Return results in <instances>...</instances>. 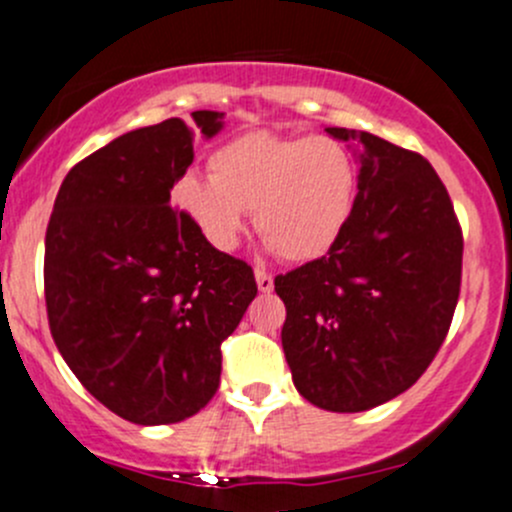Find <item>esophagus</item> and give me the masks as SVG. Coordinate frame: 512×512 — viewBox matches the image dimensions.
<instances>
[{
    "instance_id": "34e87169",
    "label": "esophagus",
    "mask_w": 512,
    "mask_h": 512,
    "mask_svg": "<svg viewBox=\"0 0 512 512\" xmlns=\"http://www.w3.org/2000/svg\"><path fill=\"white\" fill-rule=\"evenodd\" d=\"M255 280H257V290L260 292H272V287H275V277L265 270H257Z\"/></svg>"
}]
</instances>
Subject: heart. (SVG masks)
Segmentation results:
<instances>
[{"instance_id": "obj_1", "label": "heart", "mask_w": 512, "mask_h": 512, "mask_svg": "<svg viewBox=\"0 0 512 512\" xmlns=\"http://www.w3.org/2000/svg\"><path fill=\"white\" fill-rule=\"evenodd\" d=\"M210 177L187 172L172 202L220 252L235 250L255 210V227L285 262H312L345 235L357 202V160L327 135L245 132L217 147Z\"/></svg>"}]
</instances>
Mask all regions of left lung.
<instances>
[{"label": "left lung", "instance_id": "8db88e82", "mask_svg": "<svg viewBox=\"0 0 512 512\" xmlns=\"http://www.w3.org/2000/svg\"><path fill=\"white\" fill-rule=\"evenodd\" d=\"M357 142V202L320 260L275 277L287 307L282 350L297 393L332 413L398 398L438 355L463 275V230L438 172L370 132Z\"/></svg>", "mask_w": 512, "mask_h": 512}]
</instances>
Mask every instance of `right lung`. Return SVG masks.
<instances>
[{
	"mask_svg": "<svg viewBox=\"0 0 512 512\" xmlns=\"http://www.w3.org/2000/svg\"><path fill=\"white\" fill-rule=\"evenodd\" d=\"M215 137L222 112H192ZM172 117L127 132L69 170L44 240L49 330L69 370L119 418L170 425L220 388V345L257 285L252 267L202 240L170 205L195 160Z\"/></svg>",
	"mask_w": 512,
	"mask_h": 512,
	"instance_id": "obj_1",
	"label": "right lung"
}]
</instances>
